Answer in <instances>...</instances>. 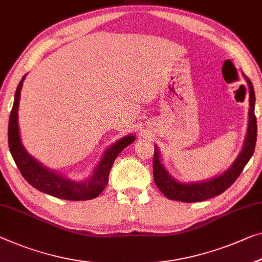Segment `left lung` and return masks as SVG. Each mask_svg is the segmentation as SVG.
Segmentation results:
<instances>
[{
  "mask_svg": "<svg viewBox=\"0 0 262 262\" xmlns=\"http://www.w3.org/2000/svg\"><path fill=\"white\" fill-rule=\"evenodd\" d=\"M245 79L249 88V114H248V128L247 135L245 138L244 147L241 150L238 158L231 165L228 170L225 171L215 178L205 180L198 183H179L168 174L165 170L162 162H160L159 151L155 146L154 156V178L157 187L162 191L166 198L171 200L184 201V203H196V201H204L210 198L219 195L224 191H226L231 185L238 179L240 173L243 172L244 167L246 166L248 160L254 154L255 143H256V118L254 115L255 106V94L253 89L251 79L245 76Z\"/></svg>",
  "mask_w": 262,
  "mask_h": 262,
  "instance_id": "1",
  "label": "left lung"
}]
</instances>
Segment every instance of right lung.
I'll return each mask as SVG.
<instances>
[{"label": "right lung", "instance_id": "1", "mask_svg": "<svg viewBox=\"0 0 262 262\" xmlns=\"http://www.w3.org/2000/svg\"><path fill=\"white\" fill-rule=\"evenodd\" d=\"M24 78L26 76L21 79L16 89L14 105L11 108L9 126H8V143H9L10 154L19 172L22 173L23 178L38 191L56 196V198L80 201L90 200L98 196L107 185L108 174H110L115 159L127 145L135 142V136L130 135L123 137L111 147H108L99 164L96 166L94 174L84 182H75L59 173L49 170L28 154L19 138L17 111Z\"/></svg>", "mask_w": 262, "mask_h": 262}]
</instances>
